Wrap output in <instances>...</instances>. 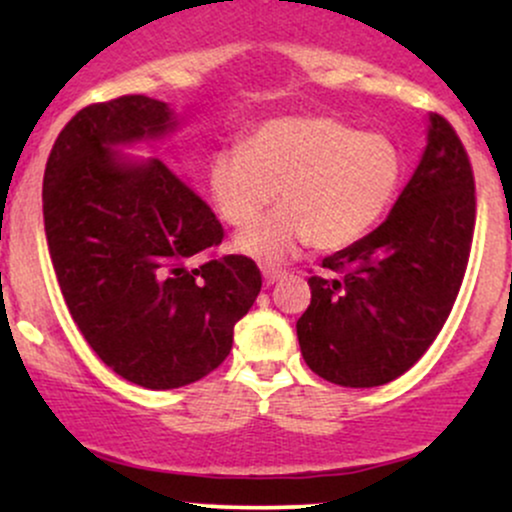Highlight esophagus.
Listing matches in <instances>:
<instances>
[{
  "label": "esophagus",
  "instance_id": "34e87169",
  "mask_svg": "<svg viewBox=\"0 0 512 512\" xmlns=\"http://www.w3.org/2000/svg\"><path fill=\"white\" fill-rule=\"evenodd\" d=\"M262 279H264V286H272V284H276V281L284 279V272H276V269H264Z\"/></svg>",
  "mask_w": 512,
  "mask_h": 512
}]
</instances>
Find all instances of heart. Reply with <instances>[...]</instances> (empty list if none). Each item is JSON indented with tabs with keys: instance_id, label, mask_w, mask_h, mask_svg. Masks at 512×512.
<instances>
[{
	"instance_id": "obj_1",
	"label": "heart",
	"mask_w": 512,
	"mask_h": 512,
	"mask_svg": "<svg viewBox=\"0 0 512 512\" xmlns=\"http://www.w3.org/2000/svg\"><path fill=\"white\" fill-rule=\"evenodd\" d=\"M402 158L378 132H356L325 115L262 122L243 149L209 161V195L221 219L255 223L274 202L284 209L240 233L236 248L264 267L286 262L303 245L334 252L354 245L395 197Z\"/></svg>"
}]
</instances>
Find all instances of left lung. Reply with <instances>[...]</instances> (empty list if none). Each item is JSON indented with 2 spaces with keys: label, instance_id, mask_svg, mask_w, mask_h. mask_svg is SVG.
Segmentation results:
<instances>
[{
  "label": "left lung",
  "instance_id": "1",
  "mask_svg": "<svg viewBox=\"0 0 512 512\" xmlns=\"http://www.w3.org/2000/svg\"><path fill=\"white\" fill-rule=\"evenodd\" d=\"M474 175L440 115H428L426 149L390 216L373 233L322 260L310 305L296 322L308 368L342 387L399 378L443 330L462 286L474 236Z\"/></svg>",
  "mask_w": 512,
  "mask_h": 512
}]
</instances>
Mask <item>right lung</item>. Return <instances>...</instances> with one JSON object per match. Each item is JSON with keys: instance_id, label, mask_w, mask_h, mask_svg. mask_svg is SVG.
I'll return each instance as SVG.
<instances>
[{"instance_id": "right-lung-1", "label": "right lung", "mask_w": 512, "mask_h": 512, "mask_svg": "<svg viewBox=\"0 0 512 512\" xmlns=\"http://www.w3.org/2000/svg\"><path fill=\"white\" fill-rule=\"evenodd\" d=\"M168 103L122 96L79 110L43 178L45 236L69 315L108 368L146 390L190 385L231 354L262 289L257 264L216 248L219 219L161 158L122 149L178 132Z\"/></svg>"}]
</instances>
